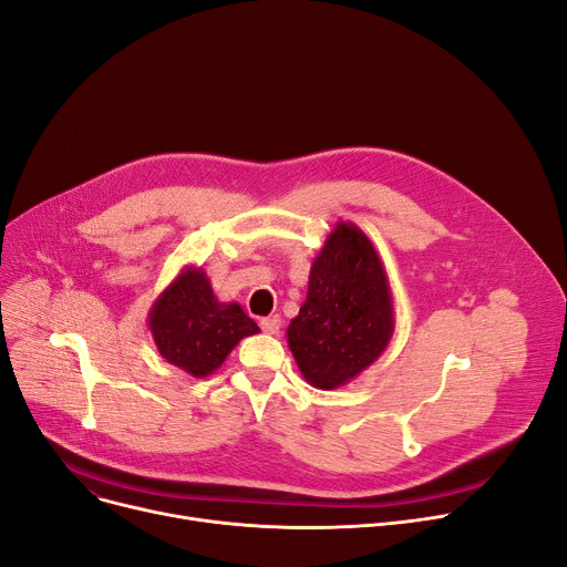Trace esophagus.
<instances>
[{"label": "esophagus", "mask_w": 567, "mask_h": 567, "mask_svg": "<svg viewBox=\"0 0 567 567\" xmlns=\"http://www.w3.org/2000/svg\"><path fill=\"white\" fill-rule=\"evenodd\" d=\"M260 329H264V331L270 333V336H277L279 329H281V318H279V316L264 318V320H260Z\"/></svg>", "instance_id": "obj_1"}]
</instances>
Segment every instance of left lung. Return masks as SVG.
I'll list each match as a JSON object with an SVG mask.
<instances>
[{
  "mask_svg": "<svg viewBox=\"0 0 567 567\" xmlns=\"http://www.w3.org/2000/svg\"><path fill=\"white\" fill-rule=\"evenodd\" d=\"M393 331V292L372 240L354 223H336L311 266L307 301L286 329L301 377L320 390L350 383Z\"/></svg>",
  "mask_w": 567,
  "mask_h": 567,
  "instance_id": "1",
  "label": "left lung"
}]
</instances>
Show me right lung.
I'll return each mask as SVG.
<instances>
[{"mask_svg":"<svg viewBox=\"0 0 567 567\" xmlns=\"http://www.w3.org/2000/svg\"><path fill=\"white\" fill-rule=\"evenodd\" d=\"M147 324L158 354L197 379L213 374L243 338L258 333L240 303L217 301L206 272L195 266L158 295Z\"/></svg>","mask_w":567,"mask_h":567,"instance_id":"add662e5","label":"right lung"}]
</instances>
